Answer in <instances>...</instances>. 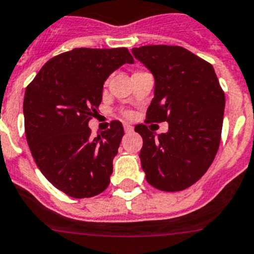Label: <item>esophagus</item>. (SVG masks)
Here are the masks:
<instances>
[{"mask_svg":"<svg viewBox=\"0 0 254 254\" xmlns=\"http://www.w3.org/2000/svg\"><path fill=\"white\" fill-rule=\"evenodd\" d=\"M124 130L125 132H131L132 130H134V127H132L130 124H124Z\"/></svg>","mask_w":254,"mask_h":254,"instance_id":"34e87169","label":"esophagus"}]
</instances>
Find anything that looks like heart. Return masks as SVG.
<instances>
[{
  "mask_svg": "<svg viewBox=\"0 0 254 254\" xmlns=\"http://www.w3.org/2000/svg\"><path fill=\"white\" fill-rule=\"evenodd\" d=\"M127 116H130V114H129V113H127Z\"/></svg>",
  "mask_w": 254,
  "mask_h": 254,
  "instance_id": "heart-1",
  "label": "heart"
}]
</instances>
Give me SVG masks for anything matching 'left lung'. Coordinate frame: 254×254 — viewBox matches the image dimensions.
<instances>
[{
    "mask_svg": "<svg viewBox=\"0 0 254 254\" xmlns=\"http://www.w3.org/2000/svg\"><path fill=\"white\" fill-rule=\"evenodd\" d=\"M132 56L154 77V97L145 123H168L157 135L147 125L141 168L148 184L175 192L198 181L212 163L220 144L225 96L211 64L181 47L132 48Z\"/></svg>",
    "mask_w": 254,
    "mask_h": 254,
    "instance_id": "8db88e82",
    "label": "left lung"
}]
</instances>
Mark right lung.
<instances>
[{
    "label": "right lung",
    "instance_id": "right-lung-1",
    "mask_svg": "<svg viewBox=\"0 0 254 254\" xmlns=\"http://www.w3.org/2000/svg\"><path fill=\"white\" fill-rule=\"evenodd\" d=\"M127 63H134L127 48L73 49L48 61L25 91V134L34 161L70 197H92L110 184L124 127L115 120L93 138L88 122L105 81Z\"/></svg>",
    "mask_w": 254,
    "mask_h": 254
}]
</instances>
